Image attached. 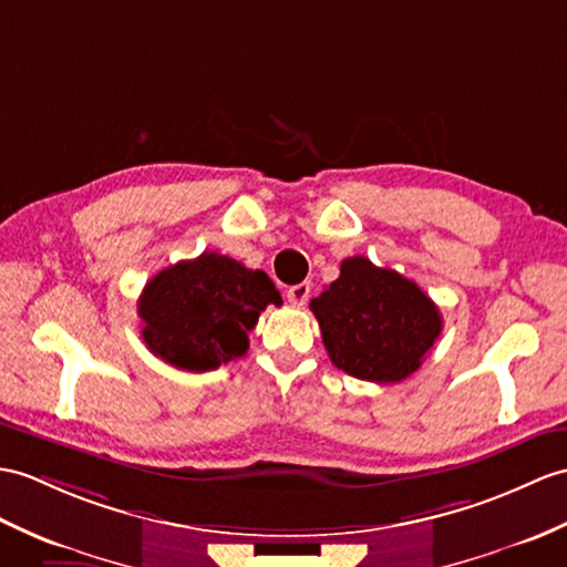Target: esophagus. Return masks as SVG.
<instances>
[{
	"mask_svg": "<svg viewBox=\"0 0 567 567\" xmlns=\"http://www.w3.org/2000/svg\"><path fill=\"white\" fill-rule=\"evenodd\" d=\"M309 292H311V285H309V282H299V285L287 287V299H289V305H295V307H305V305H307V299H309Z\"/></svg>",
	"mask_w": 567,
	"mask_h": 567,
	"instance_id": "34e87169",
	"label": "esophagus"
}]
</instances>
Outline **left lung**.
I'll return each instance as SVG.
<instances>
[{
	"mask_svg": "<svg viewBox=\"0 0 567 567\" xmlns=\"http://www.w3.org/2000/svg\"><path fill=\"white\" fill-rule=\"evenodd\" d=\"M309 307L331 362L374 384L411 377L442 333V313L423 289L364 256L340 262V278Z\"/></svg>",
	"mask_w": 567,
	"mask_h": 567,
	"instance_id": "left-lung-1",
	"label": "left lung"
}]
</instances>
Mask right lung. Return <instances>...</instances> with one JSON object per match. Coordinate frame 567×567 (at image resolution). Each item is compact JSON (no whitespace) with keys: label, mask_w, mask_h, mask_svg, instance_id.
<instances>
[{"label":"right lung","mask_w":567,"mask_h":567,"mask_svg":"<svg viewBox=\"0 0 567 567\" xmlns=\"http://www.w3.org/2000/svg\"><path fill=\"white\" fill-rule=\"evenodd\" d=\"M282 297L262 270L219 254L164 268L144 285L137 313L142 340L176 370L209 372L244 358L248 333Z\"/></svg>","instance_id":"obj_1"}]
</instances>
